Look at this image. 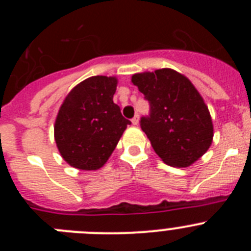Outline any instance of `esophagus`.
Here are the masks:
<instances>
[{
	"label": "esophagus",
	"instance_id": "esophagus-1",
	"mask_svg": "<svg viewBox=\"0 0 251 251\" xmlns=\"http://www.w3.org/2000/svg\"><path fill=\"white\" fill-rule=\"evenodd\" d=\"M138 123H139V115L136 114L134 115V118L132 119V124L133 126H138Z\"/></svg>",
	"mask_w": 251,
	"mask_h": 251
}]
</instances>
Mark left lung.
Here are the masks:
<instances>
[{
    "mask_svg": "<svg viewBox=\"0 0 251 251\" xmlns=\"http://www.w3.org/2000/svg\"><path fill=\"white\" fill-rule=\"evenodd\" d=\"M151 113L141 118L154 152L166 165L188 167L203 156L214 137L211 115L202 97L185 75L172 69L132 76Z\"/></svg>",
    "mask_w": 251,
    "mask_h": 251,
    "instance_id": "1",
    "label": "left lung"
}]
</instances>
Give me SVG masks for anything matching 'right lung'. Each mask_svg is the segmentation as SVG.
Returning <instances> with one entry per match:
<instances>
[{"mask_svg": "<svg viewBox=\"0 0 251 251\" xmlns=\"http://www.w3.org/2000/svg\"><path fill=\"white\" fill-rule=\"evenodd\" d=\"M118 80L97 75L70 90L57 113L54 137L69 165L99 170L108 161L130 122L113 101Z\"/></svg>", "mask_w": 251, "mask_h": 251, "instance_id": "1", "label": "right lung"}]
</instances>
